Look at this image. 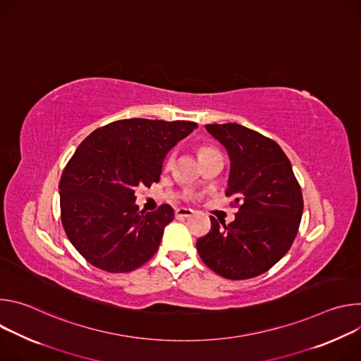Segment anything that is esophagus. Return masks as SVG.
<instances>
[{"label":"esophagus","instance_id":"1","mask_svg":"<svg viewBox=\"0 0 361 361\" xmlns=\"http://www.w3.org/2000/svg\"><path fill=\"white\" fill-rule=\"evenodd\" d=\"M192 213H194V210H191V209H185V207H178V209H176V217H177V219L190 217Z\"/></svg>","mask_w":361,"mask_h":361}]
</instances>
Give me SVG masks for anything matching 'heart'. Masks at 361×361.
I'll return each instance as SVG.
<instances>
[{"label": "heart", "instance_id": "1", "mask_svg": "<svg viewBox=\"0 0 361 361\" xmlns=\"http://www.w3.org/2000/svg\"><path fill=\"white\" fill-rule=\"evenodd\" d=\"M212 152H216V149H213V148H210V147H200V148H198V159H200V157H204V156H207V154H212ZM171 160H173V154L167 159V164H169Z\"/></svg>", "mask_w": 361, "mask_h": 361}]
</instances>
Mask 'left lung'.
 I'll return each instance as SVG.
<instances>
[{
    "mask_svg": "<svg viewBox=\"0 0 361 361\" xmlns=\"http://www.w3.org/2000/svg\"><path fill=\"white\" fill-rule=\"evenodd\" d=\"M227 151L230 176L226 194L234 195V221L212 220V230L198 238L201 260L228 280L260 276L290 250L302 216V194L281 147L235 123L207 124Z\"/></svg>",
    "mask_w": 361,
    "mask_h": 361,
    "instance_id": "1",
    "label": "left lung"
}]
</instances>
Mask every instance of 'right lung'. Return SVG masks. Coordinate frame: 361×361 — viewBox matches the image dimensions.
Here are the masks:
<instances>
[{
	"mask_svg": "<svg viewBox=\"0 0 361 361\" xmlns=\"http://www.w3.org/2000/svg\"><path fill=\"white\" fill-rule=\"evenodd\" d=\"M195 128L191 121L120 120L77 147L59 185L61 221L88 263L128 273L156 254L174 210L163 204L157 212H140L134 192L160 181L169 151Z\"/></svg>",
	"mask_w": 361,
	"mask_h": 361,
	"instance_id": "obj_1",
	"label": "right lung"
}]
</instances>
